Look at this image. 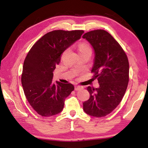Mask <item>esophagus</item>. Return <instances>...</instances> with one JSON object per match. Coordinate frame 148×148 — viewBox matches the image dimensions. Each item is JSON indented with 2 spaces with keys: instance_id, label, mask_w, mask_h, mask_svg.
Wrapping results in <instances>:
<instances>
[{
  "instance_id": "obj_1",
  "label": "esophagus",
  "mask_w": 148,
  "mask_h": 148,
  "mask_svg": "<svg viewBox=\"0 0 148 148\" xmlns=\"http://www.w3.org/2000/svg\"><path fill=\"white\" fill-rule=\"evenodd\" d=\"M83 89V87L79 86H75V90L76 91H79V90H81Z\"/></svg>"
}]
</instances>
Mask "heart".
Here are the masks:
<instances>
[{
  "label": "heart",
  "mask_w": 148,
  "mask_h": 148,
  "mask_svg": "<svg viewBox=\"0 0 148 148\" xmlns=\"http://www.w3.org/2000/svg\"><path fill=\"white\" fill-rule=\"evenodd\" d=\"M78 49H79V52H81V51H84V50L91 49H90V47L88 44H87L86 43H82L81 44H79Z\"/></svg>",
  "instance_id": "obj_1"
}]
</instances>
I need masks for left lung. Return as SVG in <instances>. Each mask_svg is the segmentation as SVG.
<instances>
[{"instance_id":"1","label":"left lung","mask_w":148,"mask_h":148,"mask_svg":"<svg viewBox=\"0 0 148 148\" xmlns=\"http://www.w3.org/2000/svg\"><path fill=\"white\" fill-rule=\"evenodd\" d=\"M94 49L91 70L99 87L89 86L90 97L83 103L89 116L101 117L111 113L123 97L129 83V64L123 49L114 37L104 30H95L84 34Z\"/></svg>"}]
</instances>
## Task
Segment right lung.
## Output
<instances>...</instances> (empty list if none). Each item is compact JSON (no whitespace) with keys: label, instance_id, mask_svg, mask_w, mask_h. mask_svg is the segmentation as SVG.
I'll use <instances>...</instances> for the list:
<instances>
[{"label":"right lung","instance_id":"1","mask_svg":"<svg viewBox=\"0 0 148 148\" xmlns=\"http://www.w3.org/2000/svg\"><path fill=\"white\" fill-rule=\"evenodd\" d=\"M84 32L82 30L53 31L35 43L25 59L21 84L30 105L39 115L51 117L61 112L65 99L74 87L71 84L52 82L61 54Z\"/></svg>","mask_w":148,"mask_h":148}]
</instances>
